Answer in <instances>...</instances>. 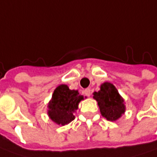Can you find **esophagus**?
<instances>
[{
  "instance_id": "esophagus-1",
  "label": "esophagus",
  "mask_w": 157,
  "mask_h": 157,
  "mask_svg": "<svg viewBox=\"0 0 157 157\" xmlns=\"http://www.w3.org/2000/svg\"><path fill=\"white\" fill-rule=\"evenodd\" d=\"M83 92H84V95L87 96V97H90V94H91V92H90V89H85Z\"/></svg>"
}]
</instances>
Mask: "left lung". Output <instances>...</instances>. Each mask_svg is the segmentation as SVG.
Segmentation results:
<instances>
[{
    "mask_svg": "<svg viewBox=\"0 0 157 157\" xmlns=\"http://www.w3.org/2000/svg\"><path fill=\"white\" fill-rule=\"evenodd\" d=\"M98 102L101 115L109 121H116L126 113L125 100L113 83L105 82L100 85L98 91L93 93Z\"/></svg>",
    "mask_w": 157,
    "mask_h": 157,
    "instance_id": "1",
    "label": "left lung"
}]
</instances>
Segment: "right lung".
I'll use <instances>...</instances> for the list:
<instances>
[{
	"mask_svg": "<svg viewBox=\"0 0 157 157\" xmlns=\"http://www.w3.org/2000/svg\"><path fill=\"white\" fill-rule=\"evenodd\" d=\"M84 98L78 90H70L66 84L59 85L47 105L49 119L59 126L69 124L75 118L74 113L78 109L79 103Z\"/></svg>",
	"mask_w": 157,
	"mask_h": 157,
	"instance_id": "right-lung-1",
	"label": "right lung"
}]
</instances>
